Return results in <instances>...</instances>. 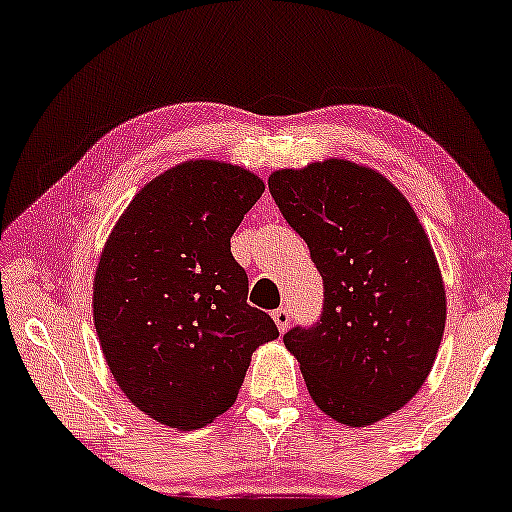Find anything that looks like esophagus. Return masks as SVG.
<instances>
[{"label": "esophagus", "mask_w": 512, "mask_h": 512, "mask_svg": "<svg viewBox=\"0 0 512 512\" xmlns=\"http://www.w3.org/2000/svg\"><path fill=\"white\" fill-rule=\"evenodd\" d=\"M273 322H276L280 333H285L289 329V322H292V312H289V308L273 310Z\"/></svg>", "instance_id": "34e87169"}]
</instances>
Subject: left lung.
Wrapping results in <instances>:
<instances>
[{
    "label": "left lung",
    "instance_id": "8db88e82",
    "mask_svg": "<svg viewBox=\"0 0 512 512\" xmlns=\"http://www.w3.org/2000/svg\"><path fill=\"white\" fill-rule=\"evenodd\" d=\"M269 190L324 285L322 315L282 335L285 347L319 409L345 425L377 423L414 398L444 335L427 234L398 188L349 160L278 170Z\"/></svg>",
    "mask_w": 512,
    "mask_h": 512
}]
</instances>
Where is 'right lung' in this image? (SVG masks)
<instances>
[{"label": "right lung", "instance_id": "right-lung-1", "mask_svg": "<svg viewBox=\"0 0 512 512\" xmlns=\"http://www.w3.org/2000/svg\"><path fill=\"white\" fill-rule=\"evenodd\" d=\"M264 193L255 174L195 160L147 183L114 227L94 280V324L121 391L179 430L234 404L278 326L248 303L232 234Z\"/></svg>", "mask_w": 512, "mask_h": 512}]
</instances>
